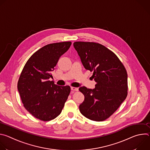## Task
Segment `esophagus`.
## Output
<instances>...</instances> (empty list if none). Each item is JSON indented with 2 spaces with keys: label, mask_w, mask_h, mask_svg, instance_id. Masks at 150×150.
<instances>
[{
  "label": "esophagus",
  "mask_w": 150,
  "mask_h": 150,
  "mask_svg": "<svg viewBox=\"0 0 150 150\" xmlns=\"http://www.w3.org/2000/svg\"><path fill=\"white\" fill-rule=\"evenodd\" d=\"M71 90L72 91H78V88H75V87H71Z\"/></svg>",
  "instance_id": "1"
}]
</instances>
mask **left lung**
Listing matches in <instances>:
<instances>
[{"label":"left lung","instance_id":"left-lung-1","mask_svg":"<svg viewBox=\"0 0 150 150\" xmlns=\"http://www.w3.org/2000/svg\"><path fill=\"white\" fill-rule=\"evenodd\" d=\"M83 67L93 72L95 88L81 87L84 95L79 105L81 114L94 121H103L119 108L127 94V74L117 56L105 46L94 42L74 43Z\"/></svg>","mask_w":150,"mask_h":150}]
</instances>
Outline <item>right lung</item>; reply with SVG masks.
I'll use <instances>...</instances> for the list:
<instances>
[{"label": "right lung", "instance_id": "obj_1", "mask_svg": "<svg viewBox=\"0 0 150 150\" xmlns=\"http://www.w3.org/2000/svg\"><path fill=\"white\" fill-rule=\"evenodd\" d=\"M71 41L47 45L35 52L21 72L18 90L25 109L42 121L55 119L61 113L71 92L69 86H59L51 72L60 57L69 49Z\"/></svg>", "mask_w": 150, "mask_h": 150}]
</instances>
